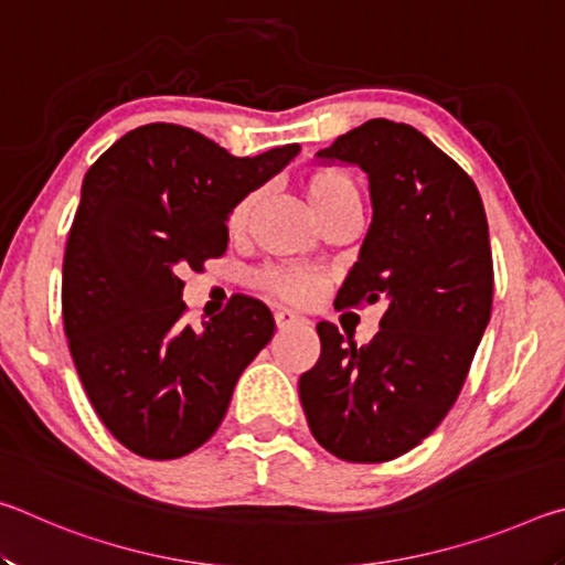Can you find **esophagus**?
<instances>
[{"instance_id": "obj_1", "label": "esophagus", "mask_w": 565, "mask_h": 565, "mask_svg": "<svg viewBox=\"0 0 565 565\" xmlns=\"http://www.w3.org/2000/svg\"><path fill=\"white\" fill-rule=\"evenodd\" d=\"M274 321H276V329H291V327H303L306 319L299 317V313L294 311H276L274 313Z\"/></svg>"}]
</instances>
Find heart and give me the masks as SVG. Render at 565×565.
Instances as JSON below:
<instances>
[{"mask_svg": "<svg viewBox=\"0 0 565 565\" xmlns=\"http://www.w3.org/2000/svg\"><path fill=\"white\" fill-rule=\"evenodd\" d=\"M303 194L319 222L341 212V209L361 206V194H359V186L353 184V179L329 169L311 171V174L303 179ZM254 204H256V194H248L232 209V212H228L226 216L228 234L236 236L244 232L248 224V216L254 212ZM256 284H259L266 294H271L274 299L286 301V303L311 301L321 289L319 276L301 269H266L259 274Z\"/></svg>", "mask_w": 565, "mask_h": 565, "instance_id": "heart-1", "label": "heart"}]
</instances>
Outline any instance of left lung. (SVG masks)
Wrapping results in <instances>:
<instances>
[{
	"label": "left lung",
	"mask_w": 565,
	"mask_h": 565,
	"mask_svg": "<svg viewBox=\"0 0 565 565\" xmlns=\"http://www.w3.org/2000/svg\"><path fill=\"white\" fill-rule=\"evenodd\" d=\"M313 161L369 179L374 214L337 306L384 303V317L366 347L319 323L321 356L299 381L301 406L329 454L391 461L441 424L489 327V222L471 177L408 124L371 119Z\"/></svg>",
	"instance_id": "8db88e82"
}]
</instances>
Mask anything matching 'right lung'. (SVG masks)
Masks as SVG:
<instances>
[{
	"instance_id": "right-lung-1",
	"label": "right lung",
	"mask_w": 565,
	"mask_h": 565,
	"mask_svg": "<svg viewBox=\"0 0 565 565\" xmlns=\"http://www.w3.org/2000/svg\"><path fill=\"white\" fill-rule=\"evenodd\" d=\"M299 151L234 157L194 129L147 124L84 177L64 252V331L94 411L134 454L161 461L209 441L271 341V311L248 296L202 331L184 327L181 274L226 252L228 212Z\"/></svg>"
}]
</instances>
